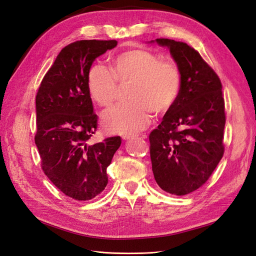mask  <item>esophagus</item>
Returning a JSON list of instances; mask_svg holds the SVG:
<instances>
[{"label":"esophagus","instance_id":"34e87169","mask_svg":"<svg viewBox=\"0 0 256 256\" xmlns=\"http://www.w3.org/2000/svg\"><path fill=\"white\" fill-rule=\"evenodd\" d=\"M132 138H134L133 135L126 134V135H123V136H122V139H123V140H128V139H132Z\"/></svg>","mask_w":256,"mask_h":256}]
</instances>
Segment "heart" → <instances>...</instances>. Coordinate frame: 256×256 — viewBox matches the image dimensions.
Returning a JSON list of instances; mask_svg holds the SVG:
<instances>
[{
    "label": "heart",
    "instance_id": "b5f03b06",
    "mask_svg": "<svg viewBox=\"0 0 256 256\" xmlns=\"http://www.w3.org/2000/svg\"><path fill=\"white\" fill-rule=\"evenodd\" d=\"M107 70L94 64L87 73V90L92 101L102 108L110 107L117 96L118 85L132 82V101L118 104L103 118V128L117 134L144 130L152 120V110L168 112L180 92V76L174 64L160 60L152 52L136 48L114 56Z\"/></svg>",
    "mask_w": 256,
    "mask_h": 256
}]
</instances>
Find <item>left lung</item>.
Returning a JSON list of instances; mask_svg holds the SVG:
<instances>
[{
  "label": "left lung",
  "mask_w": 256,
  "mask_h": 256,
  "mask_svg": "<svg viewBox=\"0 0 256 256\" xmlns=\"http://www.w3.org/2000/svg\"><path fill=\"white\" fill-rule=\"evenodd\" d=\"M149 44L169 48L180 76L174 104L149 137L152 171L162 190L184 196L200 188L224 156L222 85L215 71L187 44L164 38Z\"/></svg>",
  "instance_id": "obj_1"
}]
</instances>
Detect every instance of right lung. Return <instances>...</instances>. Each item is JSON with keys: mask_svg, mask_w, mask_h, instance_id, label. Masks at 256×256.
I'll list each match as a JSON object with an SVG mask.
<instances>
[{"mask_svg": "<svg viewBox=\"0 0 256 256\" xmlns=\"http://www.w3.org/2000/svg\"><path fill=\"white\" fill-rule=\"evenodd\" d=\"M116 40H80L64 46L44 76L36 96L35 144L46 176L74 200H92L107 183V167L121 138L88 144L98 116L87 90V73Z\"/></svg>", "mask_w": 256, "mask_h": 256, "instance_id": "right-lung-1", "label": "right lung"}]
</instances>
